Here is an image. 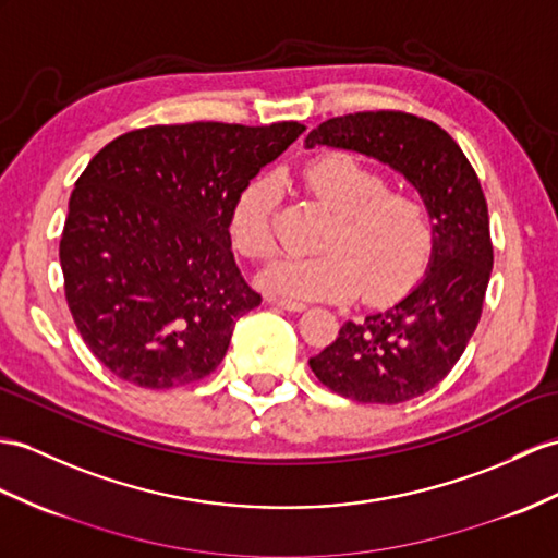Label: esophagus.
Returning a JSON list of instances; mask_svg holds the SVG:
<instances>
[{
	"label": "esophagus",
	"instance_id": "34e87169",
	"mask_svg": "<svg viewBox=\"0 0 558 558\" xmlns=\"http://www.w3.org/2000/svg\"><path fill=\"white\" fill-rule=\"evenodd\" d=\"M267 303H269V305H275V307L287 310V312H303V310H305V305H303V303L283 301V298H267Z\"/></svg>",
	"mask_w": 558,
	"mask_h": 558
}]
</instances>
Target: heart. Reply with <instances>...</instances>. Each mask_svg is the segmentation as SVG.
Masks as SVG:
<instances>
[{"label":"heart","mask_w":558,"mask_h":558,"mask_svg":"<svg viewBox=\"0 0 558 558\" xmlns=\"http://www.w3.org/2000/svg\"><path fill=\"white\" fill-rule=\"evenodd\" d=\"M303 186L333 222L322 255H287L257 275V287L289 301H388L418 277L430 251V220L414 194L386 189V177L350 154H326L301 172ZM279 184L255 180L232 213L236 248L260 260L277 251Z\"/></svg>","instance_id":"obj_1"}]
</instances>
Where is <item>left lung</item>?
<instances>
[{"label": "left lung", "mask_w": 558, "mask_h": 558, "mask_svg": "<svg viewBox=\"0 0 558 558\" xmlns=\"http://www.w3.org/2000/svg\"><path fill=\"white\" fill-rule=\"evenodd\" d=\"M341 148L384 162L426 206L430 260L396 305L345 322L336 341L310 357L333 392L357 402L398 404L424 396L450 374L481 319L493 271L487 203L457 142L436 122L398 111L331 118L305 148Z\"/></svg>", "instance_id": "left-lung-1"}]
</instances>
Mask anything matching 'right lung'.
I'll return each mask as SVG.
<instances>
[{"mask_svg": "<svg viewBox=\"0 0 558 558\" xmlns=\"http://www.w3.org/2000/svg\"><path fill=\"white\" fill-rule=\"evenodd\" d=\"M303 132L301 122L154 125L89 160L59 257L80 336L122 381L177 388L225 360L236 319L263 301L234 263V206Z\"/></svg>", "mask_w": 558, "mask_h": 558, "instance_id": "obj_1", "label": "right lung"}]
</instances>
